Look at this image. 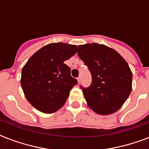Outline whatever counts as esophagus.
Segmentation results:
<instances>
[{"label": "esophagus", "mask_w": 149, "mask_h": 149, "mask_svg": "<svg viewBox=\"0 0 149 149\" xmlns=\"http://www.w3.org/2000/svg\"><path fill=\"white\" fill-rule=\"evenodd\" d=\"M77 82H78V83H80V82H81V76H79V77H77Z\"/></svg>", "instance_id": "34e87169"}]
</instances>
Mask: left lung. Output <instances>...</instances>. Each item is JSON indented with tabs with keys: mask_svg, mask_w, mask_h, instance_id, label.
<instances>
[{
	"mask_svg": "<svg viewBox=\"0 0 149 149\" xmlns=\"http://www.w3.org/2000/svg\"><path fill=\"white\" fill-rule=\"evenodd\" d=\"M77 55L91 74V84L81 86L88 107L100 115L117 111L132 91V74L126 60L113 49L98 43L80 45Z\"/></svg>",
	"mask_w": 149,
	"mask_h": 149,
	"instance_id": "left-lung-1",
	"label": "left lung"
}]
</instances>
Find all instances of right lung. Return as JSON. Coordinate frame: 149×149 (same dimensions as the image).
I'll list each match as a JSON object with an SVG mask.
<instances>
[{
	"instance_id": "right-lung-1",
	"label": "right lung",
	"mask_w": 149,
	"mask_h": 149,
	"mask_svg": "<svg viewBox=\"0 0 149 149\" xmlns=\"http://www.w3.org/2000/svg\"><path fill=\"white\" fill-rule=\"evenodd\" d=\"M77 51L75 45L55 42L45 45L29 58L22 69L21 84L28 101L44 113L62 107L77 84L64 63Z\"/></svg>"
}]
</instances>
